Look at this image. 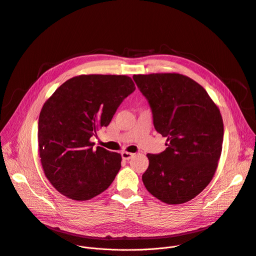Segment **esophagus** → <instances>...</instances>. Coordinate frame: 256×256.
<instances>
[{
	"label": "esophagus",
	"mask_w": 256,
	"mask_h": 256,
	"mask_svg": "<svg viewBox=\"0 0 256 256\" xmlns=\"http://www.w3.org/2000/svg\"><path fill=\"white\" fill-rule=\"evenodd\" d=\"M134 154H132V153L122 152V157L124 160H130V159H132V158L134 157Z\"/></svg>",
	"instance_id": "obj_1"
}]
</instances>
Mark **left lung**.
<instances>
[{
    "mask_svg": "<svg viewBox=\"0 0 256 256\" xmlns=\"http://www.w3.org/2000/svg\"><path fill=\"white\" fill-rule=\"evenodd\" d=\"M132 79L150 104L156 130L167 138L165 151L147 154L144 188L165 204L186 202L208 186L216 170L224 136L221 112L186 76L162 72Z\"/></svg>",
    "mask_w": 256,
    "mask_h": 256,
    "instance_id": "left-lung-1",
    "label": "left lung"
}]
</instances>
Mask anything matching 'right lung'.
Here are the masks:
<instances>
[{
	"label": "right lung",
	"mask_w": 256,
	"mask_h": 256,
	"mask_svg": "<svg viewBox=\"0 0 256 256\" xmlns=\"http://www.w3.org/2000/svg\"><path fill=\"white\" fill-rule=\"evenodd\" d=\"M136 90L124 75H81L66 81L46 101L38 120L40 162L46 178L64 196L88 200L112 184L122 156L90 138L107 126Z\"/></svg>",
	"instance_id": "right-lung-1"
}]
</instances>
